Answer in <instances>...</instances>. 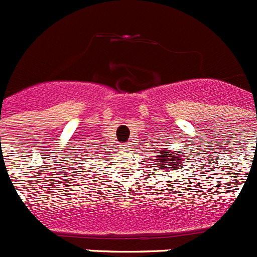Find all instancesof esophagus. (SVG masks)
<instances>
[{"instance_id":"34e87169","label":"esophagus","mask_w":257,"mask_h":257,"mask_svg":"<svg viewBox=\"0 0 257 257\" xmlns=\"http://www.w3.org/2000/svg\"><path fill=\"white\" fill-rule=\"evenodd\" d=\"M121 148L123 149V151H128V149L131 148V144H130V143H126V144H122V145H121Z\"/></svg>"}]
</instances>
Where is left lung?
I'll return each mask as SVG.
<instances>
[{"label": "left lung", "mask_w": 257, "mask_h": 257, "mask_svg": "<svg viewBox=\"0 0 257 257\" xmlns=\"http://www.w3.org/2000/svg\"><path fill=\"white\" fill-rule=\"evenodd\" d=\"M183 151H170L169 148H163V151L158 152L156 156V158L158 160L156 162H158L157 167H162L163 170L169 171V170H178L179 167H183V166H187L188 156L186 154L183 156Z\"/></svg>", "instance_id": "1"}]
</instances>
